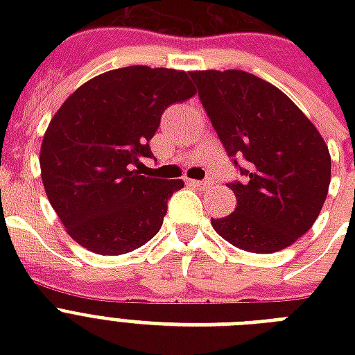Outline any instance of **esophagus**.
I'll use <instances>...</instances> for the list:
<instances>
[{
    "mask_svg": "<svg viewBox=\"0 0 355 355\" xmlns=\"http://www.w3.org/2000/svg\"><path fill=\"white\" fill-rule=\"evenodd\" d=\"M188 184H191V186H195V188H199V189H206L211 186V180L210 178H205V180H193V178H188Z\"/></svg>",
    "mask_w": 355,
    "mask_h": 355,
    "instance_id": "esophagus-1",
    "label": "esophagus"
}]
</instances>
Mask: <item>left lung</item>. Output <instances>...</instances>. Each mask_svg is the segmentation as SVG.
Segmentation results:
<instances>
[{
    "instance_id": "1",
    "label": "left lung",
    "mask_w": 355,
    "mask_h": 355,
    "mask_svg": "<svg viewBox=\"0 0 355 355\" xmlns=\"http://www.w3.org/2000/svg\"><path fill=\"white\" fill-rule=\"evenodd\" d=\"M199 97L228 156L245 178L228 184L236 210L211 219L234 247L278 252L313 227L331 178L328 145L282 90L241 69L191 71Z\"/></svg>"
}]
</instances>
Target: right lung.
Segmentation results:
<instances>
[{
	"instance_id": "add662e5",
	"label": "right lung",
	"mask_w": 355,
	"mask_h": 355,
	"mask_svg": "<svg viewBox=\"0 0 355 355\" xmlns=\"http://www.w3.org/2000/svg\"><path fill=\"white\" fill-rule=\"evenodd\" d=\"M189 73L127 66L97 75L62 103L40 149L42 182L66 232L80 247L119 256L153 239L180 178L144 177L149 139L169 105L195 96Z\"/></svg>"
}]
</instances>
